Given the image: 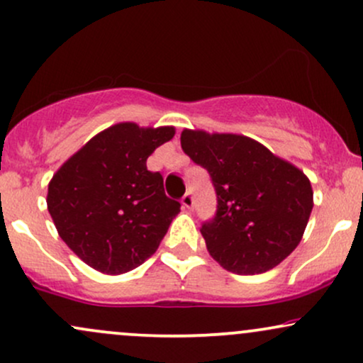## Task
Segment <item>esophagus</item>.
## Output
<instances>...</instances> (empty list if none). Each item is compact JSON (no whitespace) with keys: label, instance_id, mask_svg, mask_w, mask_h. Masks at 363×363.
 <instances>
[{"label":"esophagus","instance_id":"34e87169","mask_svg":"<svg viewBox=\"0 0 363 363\" xmlns=\"http://www.w3.org/2000/svg\"><path fill=\"white\" fill-rule=\"evenodd\" d=\"M181 203H182V206L187 208V209L193 208V204H194V196H193V193H191V191H187V193H186L184 196H182Z\"/></svg>","mask_w":363,"mask_h":363}]
</instances>
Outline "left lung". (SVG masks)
I'll list each match as a JSON object with an SVG mask.
<instances>
[{
  "label": "left lung",
  "instance_id": "8db88e82",
  "mask_svg": "<svg viewBox=\"0 0 363 363\" xmlns=\"http://www.w3.org/2000/svg\"><path fill=\"white\" fill-rule=\"evenodd\" d=\"M181 147L215 186L216 213L201 233L221 267L253 276L294 252L313 209L304 172L243 135L184 130Z\"/></svg>",
  "mask_w": 363,
  "mask_h": 363
}]
</instances>
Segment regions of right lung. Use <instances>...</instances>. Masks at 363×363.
<instances>
[{
	"label": "right lung",
	"mask_w": 363,
	"mask_h": 363,
	"mask_svg": "<svg viewBox=\"0 0 363 363\" xmlns=\"http://www.w3.org/2000/svg\"><path fill=\"white\" fill-rule=\"evenodd\" d=\"M172 126L118 123L93 137L55 172L47 208L60 238L89 267L123 274L154 255L181 203L147 169Z\"/></svg>",
	"instance_id": "right-lung-1"
}]
</instances>
